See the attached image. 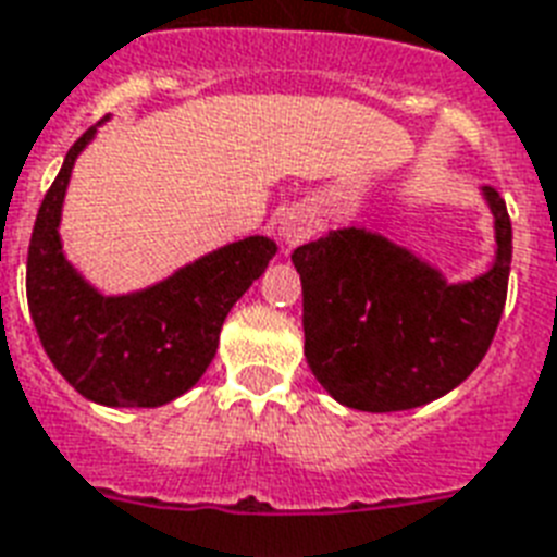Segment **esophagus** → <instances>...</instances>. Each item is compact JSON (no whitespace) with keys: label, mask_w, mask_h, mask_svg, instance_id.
Returning a JSON list of instances; mask_svg holds the SVG:
<instances>
[{"label":"esophagus","mask_w":557,"mask_h":557,"mask_svg":"<svg viewBox=\"0 0 557 557\" xmlns=\"http://www.w3.org/2000/svg\"><path fill=\"white\" fill-rule=\"evenodd\" d=\"M314 231H318V219L312 216L309 208H288L283 216H280V239L295 248V245L312 239Z\"/></svg>","instance_id":"34e87169"}]
</instances>
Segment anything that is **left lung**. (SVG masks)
Returning <instances> with one entry per match:
<instances>
[{"mask_svg": "<svg viewBox=\"0 0 557 557\" xmlns=\"http://www.w3.org/2000/svg\"><path fill=\"white\" fill-rule=\"evenodd\" d=\"M483 274L450 283L433 262L379 231L347 225L292 253L304 283L306 361L338 405L393 413L431 405L476 370L500 323L511 222L494 187Z\"/></svg>", "mask_w": 557, "mask_h": 557, "instance_id": "left-lung-1", "label": "left lung"}]
</instances>
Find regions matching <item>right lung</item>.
<instances>
[{
	"mask_svg": "<svg viewBox=\"0 0 557 557\" xmlns=\"http://www.w3.org/2000/svg\"><path fill=\"white\" fill-rule=\"evenodd\" d=\"M98 126L74 141L39 205L25 280L30 321L51 364L83 398L103 407H161L205 375L231 306L269 269L277 243L245 236L152 286L124 295L100 292L65 257L60 236L74 161Z\"/></svg>",
	"mask_w": 557,
	"mask_h": 557,
	"instance_id": "obj_1",
	"label": "right lung"
}]
</instances>
